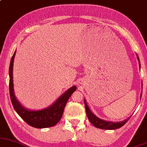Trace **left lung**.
Returning a JSON list of instances; mask_svg holds the SVG:
<instances>
[{"instance_id":"obj_1","label":"left lung","mask_w":147,"mask_h":147,"mask_svg":"<svg viewBox=\"0 0 147 147\" xmlns=\"http://www.w3.org/2000/svg\"><path fill=\"white\" fill-rule=\"evenodd\" d=\"M137 59H138L139 65H140V66L141 65H140V59H139L138 56H137ZM140 97H142V95ZM84 103L85 107H86V114L88 118V120H89L90 122L94 127H97V128L104 129V130H114V129H117L122 127V126L124 125L127 122V121L130 119V117H129L128 118H127V119L124 120V121H121V122H112V121H105V120L100 119V118L97 117L94 113H92V112H91L90 109L88 105H87L86 99H84Z\"/></svg>"}]
</instances>
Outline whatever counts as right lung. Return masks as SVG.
Wrapping results in <instances>:
<instances>
[{
    "mask_svg": "<svg viewBox=\"0 0 147 147\" xmlns=\"http://www.w3.org/2000/svg\"><path fill=\"white\" fill-rule=\"evenodd\" d=\"M16 51L14 53L11 59L10 68H9V76H10V95L11 102L14 109L25 122L29 125L36 128H45V127L54 126L60 121L62 117L64 107L67 104L68 99L76 90V86H72L67 90L63 94H61L55 103L46 109L41 110H29L24 107L15 95L13 88V78H12V71H13V62Z\"/></svg>",
    "mask_w": 147,
    "mask_h": 147,
    "instance_id": "1",
    "label": "right lung"
}]
</instances>
